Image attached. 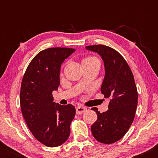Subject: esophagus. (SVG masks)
<instances>
[{
  "mask_svg": "<svg viewBox=\"0 0 158 158\" xmlns=\"http://www.w3.org/2000/svg\"><path fill=\"white\" fill-rule=\"evenodd\" d=\"M76 110H77V114H81L84 113L85 111H86L87 108L83 106H78L76 108Z\"/></svg>",
  "mask_w": 158,
  "mask_h": 158,
  "instance_id": "1",
  "label": "esophagus"
}]
</instances>
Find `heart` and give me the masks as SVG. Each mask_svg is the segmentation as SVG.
Instances as JSON below:
<instances>
[{
  "label": "heart",
  "instance_id": "b5f03b06",
  "mask_svg": "<svg viewBox=\"0 0 158 158\" xmlns=\"http://www.w3.org/2000/svg\"><path fill=\"white\" fill-rule=\"evenodd\" d=\"M95 59V58H94V57H88V58H86V59H85L84 60H87V59Z\"/></svg>",
  "mask_w": 158,
  "mask_h": 158
}]
</instances>
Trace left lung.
Listing matches in <instances>:
<instances>
[{"instance_id": "left-lung-1", "label": "left lung", "mask_w": 158, "mask_h": 158, "mask_svg": "<svg viewBox=\"0 0 158 158\" xmlns=\"http://www.w3.org/2000/svg\"><path fill=\"white\" fill-rule=\"evenodd\" d=\"M97 52L104 61V80L101 92L110 99L108 110L97 114V120L91 126L94 138L105 144L118 141L126 134L133 123L137 106V90L131 68L114 49L102 44L85 47Z\"/></svg>"}]
</instances>
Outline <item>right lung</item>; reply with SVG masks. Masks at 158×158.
I'll list each match as a JSON object with an SVG mask.
<instances>
[{
	"label": "right lung",
	"instance_id": "right-lung-1",
	"mask_svg": "<svg viewBox=\"0 0 158 158\" xmlns=\"http://www.w3.org/2000/svg\"><path fill=\"white\" fill-rule=\"evenodd\" d=\"M75 50L52 48L39 52L21 81L20 104L23 118L35 138L48 147L60 146L70 136L75 107L55 103L52 93L60 84L61 64Z\"/></svg>",
	"mask_w": 158,
	"mask_h": 158
}]
</instances>
